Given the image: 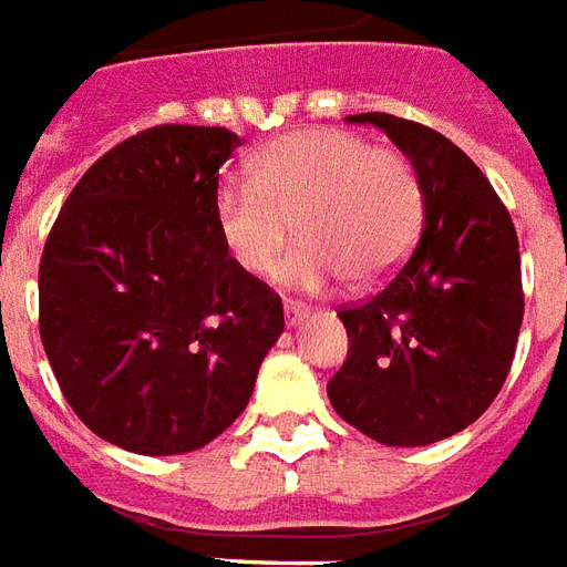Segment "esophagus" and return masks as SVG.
Instances as JSON below:
<instances>
[{
	"mask_svg": "<svg viewBox=\"0 0 567 567\" xmlns=\"http://www.w3.org/2000/svg\"><path fill=\"white\" fill-rule=\"evenodd\" d=\"M284 317H287L289 326H299L311 317V308L301 305V301H287V305H284Z\"/></svg>",
	"mask_w": 567,
	"mask_h": 567,
	"instance_id": "obj_1",
	"label": "esophagus"
}]
</instances>
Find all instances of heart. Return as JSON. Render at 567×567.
I'll list each match as a JSON object with an SVG mask.
<instances>
[{"label": "heart", "mask_w": 567, "mask_h": 567, "mask_svg": "<svg viewBox=\"0 0 567 567\" xmlns=\"http://www.w3.org/2000/svg\"><path fill=\"white\" fill-rule=\"evenodd\" d=\"M254 181L214 193V220L233 262L268 278L296 233L284 280L323 289L350 271L378 280L399 266L423 223V187L402 153L344 130L289 132L256 153Z\"/></svg>", "instance_id": "1"}]
</instances>
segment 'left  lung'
<instances>
[{
    "instance_id": "obj_1",
    "label": "left lung",
    "mask_w": 567,
    "mask_h": 567,
    "mask_svg": "<svg viewBox=\"0 0 567 567\" xmlns=\"http://www.w3.org/2000/svg\"><path fill=\"white\" fill-rule=\"evenodd\" d=\"M411 159L423 235L390 284L338 311L350 338L329 380L341 420L386 447L456 435L493 404L523 326L519 241L477 165L441 132L392 114H353Z\"/></svg>"
}]
</instances>
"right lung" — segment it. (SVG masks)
Returning a JSON list of instances; mask_svg holds the SVG:
<instances>
[{"label":"right lung","mask_w":567,"mask_h":567,"mask_svg":"<svg viewBox=\"0 0 567 567\" xmlns=\"http://www.w3.org/2000/svg\"><path fill=\"white\" fill-rule=\"evenodd\" d=\"M223 126H153L86 168L39 266L56 383L102 441L142 456L205 447L250 402L284 332L275 289L235 266L214 220Z\"/></svg>","instance_id":"1"}]
</instances>
